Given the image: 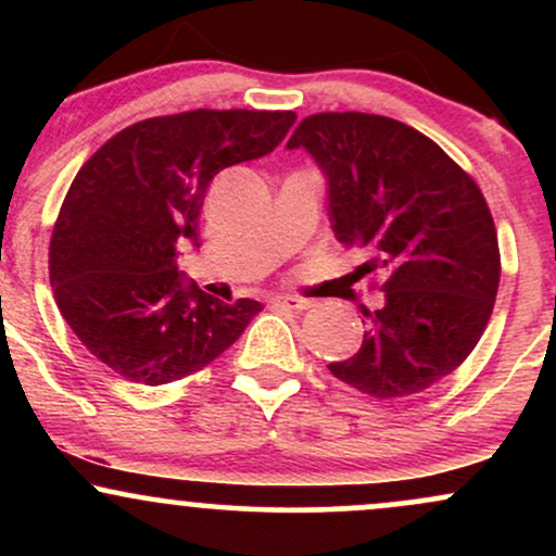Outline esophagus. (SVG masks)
<instances>
[{
    "label": "esophagus",
    "mask_w": 556,
    "mask_h": 556,
    "mask_svg": "<svg viewBox=\"0 0 556 556\" xmlns=\"http://www.w3.org/2000/svg\"><path fill=\"white\" fill-rule=\"evenodd\" d=\"M271 303L274 305H282V308H290V311H305V308H311V305H314V300H308V298H298V295H277V298H271Z\"/></svg>",
    "instance_id": "1"
}]
</instances>
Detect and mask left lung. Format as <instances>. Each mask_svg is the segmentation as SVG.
<instances>
[{"instance_id":"obj_1","label":"left lung","mask_w":556,"mask_h":556,"mask_svg":"<svg viewBox=\"0 0 556 556\" xmlns=\"http://www.w3.org/2000/svg\"><path fill=\"white\" fill-rule=\"evenodd\" d=\"M287 149H305L327 177L329 222L344 245H366L363 271H384V305L363 308V344L329 363L376 400L424 392L481 340L500 242L473 177L416 127L363 112L311 114Z\"/></svg>"}]
</instances>
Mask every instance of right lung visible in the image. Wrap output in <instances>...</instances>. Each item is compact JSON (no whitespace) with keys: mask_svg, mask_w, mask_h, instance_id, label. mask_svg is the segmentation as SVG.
<instances>
[{"mask_svg":"<svg viewBox=\"0 0 556 556\" xmlns=\"http://www.w3.org/2000/svg\"><path fill=\"white\" fill-rule=\"evenodd\" d=\"M295 112L193 110L136 123L83 164L52 232L49 279L75 337L127 381L169 384L201 371L261 311L185 282L208 185L282 143Z\"/></svg>","mask_w":556,"mask_h":556,"instance_id":"add662e5","label":"right lung"}]
</instances>
